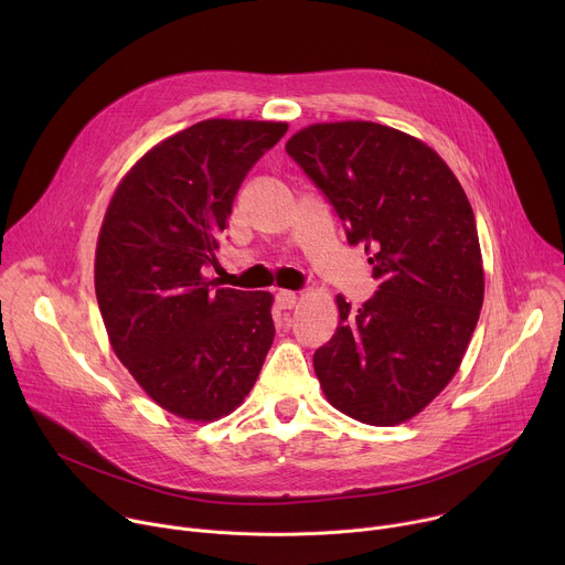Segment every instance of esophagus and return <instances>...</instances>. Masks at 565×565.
<instances>
[{"label": "esophagus", "mask_w": 565, "mask_h": 565, "mask_svg": "<svg viewBox=\"0 0 565 565\" xmlns=\"http://www.w3.org/2000/svg\"><path fill=\"white\" fill-rule=\"evenodd\" d=\"M297 303V295L292 290H279L277 292V306L281 310H290Z\"/></svg>", "instance_id": "esophagus-1"}]
</instances>
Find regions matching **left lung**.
Segmentation results:
<instances>
[{
  "label": "left lung",
  "mask_w": 565,
  "mask_h": 565,
  "mask_svg": "<svg viewBox=\"0 0 565 565\" xmlns=\"http://www.w3.org/2000/svg\"><path fill=\"white\" fill-rule=\"evenodd\" d=\"M286 151L380 279L358 310L335 297V335L312 355L319 386L353 420L407 423L456 375L486 295L467 194L427 142L380 122H315Z\"/></svg>",
  "instance_id": "1"
}]
</instances>
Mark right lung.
Listing matches in <instances>:
<instances>
[{
    "label": "right lung",
    "mask_w": 565,
    "mask_h": 565,
    "mask_svg": "<svg viewBox=\"0 0 565 565\" xmlns=\"http://www.w3.org/2000/svg\"><path fill=\"white\" fill-rule=\"evenodd\" d=\"M288 122L201 120L140 156L118 183L96 246L109 344L140 388L194 423L230 416L275 340L273 295L218 288V241L234 196Z\"/></svg>",
    "instance_id": "1"
}]
</instances>
